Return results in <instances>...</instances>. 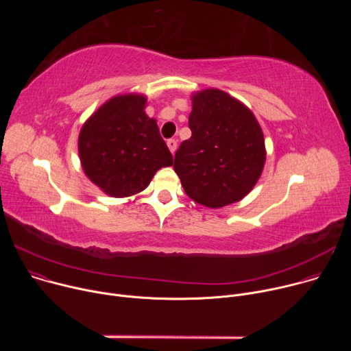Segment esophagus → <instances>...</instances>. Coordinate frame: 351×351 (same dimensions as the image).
Returning <instances> with one entry per match:
<instances>
[{
    "label": "esophagus",
    "mask_w": 351,
    "mask_h": 351,
    "mask_svg": "<svg viewBox=\"0 0 351 351\" xmlns=\"http://www.w3.org/2000/svg\"><path fill=\"white\" fill-rule=\"evenodd\" d=\"M167 144H168V147H169V149H171V153L175 154L176 147H178V141H176L175 138H169V140L167 141Z\"/></svg>",
    "instance_id": "1"
}]
</instances>
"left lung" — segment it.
Returning <instances> with one entry per match:
<instances>
[{
  "instance_id": "1",
  "label": "left lung",
  "mask_w": 351,
  "mask_h": 351,
  "mask_svg": "<svg viewBox=\"0 0 351 351\" xmlns=\"http://www.w3.org/2000/svg\"><path fill=\"white\" fill-rule=\"evenodd\" d=\"M191 137L182 141L173 169L193 202L219 208L241 199L265 162L263 130L245 106L218 88L193 95Z\"/></svg>"
}]
</instances>
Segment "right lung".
Here are the masks:
<instances>
[{
	"label": "right lung",
	"mask_w": 351,
	"mask_h": 351,
	"mask_svg": "<svg viewBox=\"0 0 351 351\" xmlns=\"http://www.w3.org/2000/svg\"><path fill=\"white\" fill-rule=\"evenodd\" d=\"M147 98L117 95L99 107L79 134L84 173L112 197L144 190L156 172L173 164L156 119L144 112Z\"/></svg>",
	"instance_id": "right-lung-1"
}]
</instances>
